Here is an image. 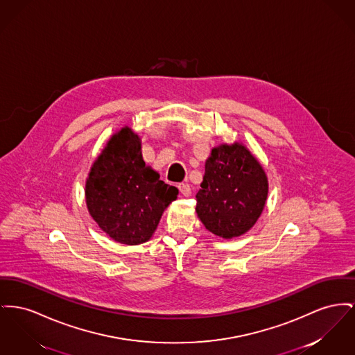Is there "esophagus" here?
<instances>
[{"instance_id":"1","label":"esophagus","mask_w":355,"mask_h":355,"mask_svg":"<svg viewBox=\"0 0 355 355\" xmlns=\"http://www.w3.org/2000/svg\"><path fill=\"white\" fill-rule=\"evenodd\" d=\"M178 189H180L181 194H182V196H185V197H189V196L191 194V189H190V185H189V184H180V185H178Z\"/></svg>"}]
</instances>
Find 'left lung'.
I'll use <instances>...</instances> for the list:
<instances>
[{"label":"left lung","instance_id":"1","mask_svg":"<svg viewBox=\"0 0 355 355\" xmlns=\"http://www.w3.org/2000/svg\"><path fill=\"white\" fill-rule=\"evenodd\" d=\"M268 177L250 148L213 147L205 161L196 211L205 228L223 239L239 237L256 224L268 197Z\"/></svg>","mask_w":355,"mask_h":355}]
</instances>
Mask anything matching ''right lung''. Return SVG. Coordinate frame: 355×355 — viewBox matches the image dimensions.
I'll list each match as a JSON object with an SVG mask.
<instances>
[{
	"instance_id": "obj_1",
	"label": "right lung",
	"mask_w": 355,
	"mask_h": 355,
	"mask_svg": "<svg viewBox=\"0 0 355 355\" xmlns=\"http://www.w3.org/2000/svg\"><path fill=\"white\" fill-rule=\"evenodd\" d=\"M84 196L89 216L110 239L138 245L153 237L178 189L147 166L141 137L125 125L111 135L91 165Z\"/></svg>"
}]
</instances>
